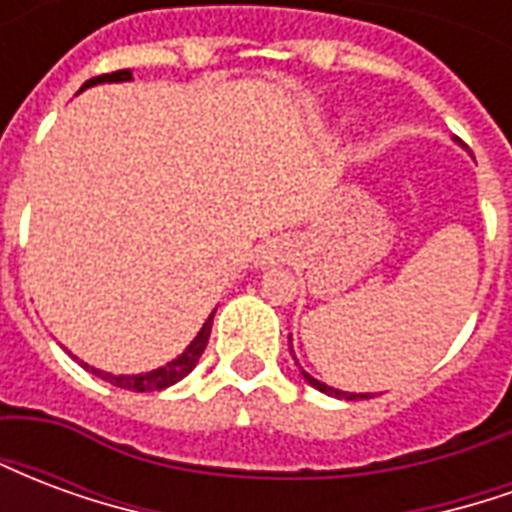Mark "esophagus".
Wrapping results in <instances>:
<instances>
[{
  "mask_svg": "<svg viewBox=\"0 0 512 512\" xmlns=\"http://www.w3.org/2000/svg\"><path fill=\"white\" fill-rule=\"evenodd\" d=\"M288 260V244L282 238H271L263 246H257L255 266L257 268H274Z\"/></svg>",
  "mask_w": 512,
  "mask_h": 512,
  "instance_id": "34e87169",
  "label": "esophagus"
}]
</instances>
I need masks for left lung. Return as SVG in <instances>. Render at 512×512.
<instances>
[{
  "mask_svg": "<svg viewBox=\"0 0 512 512\" xmlns=\"http://www.w3.org/2000/svg\"><path fill=\"white\" fill-rule=\"evenodd\" d=\"M290 354H293V348H290ZM293 359H296V356H293ZM296 365H299V359H296ZM299 370H301V367H299ZM301 376H304V381H307V384H310V386H315V389H321L323 395L345 397V400H359V397H370V395H354V392H340V389H334V386L323 384V381H318V378H312L310 373H304V370H301Z\"/></svg>",
  "mask_w": 512,
  "mask_h": 512,
  "instance_id": "1",
  "label": "left lung"
}]
</instances>
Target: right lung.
Listing matches in <instances>:
<instances>
[{"instance_id":"add662e5","label":"right lung","mask_w":512,"mask_h":512,"mask_svg":"<svg viewBox=\"0 0 512 512\" xmlns=\"http://www.w3.org/2000/svg\"><path fill=\"white\" fill-rule=\"evenodd\" d=\"M104 82H131V71H115V73H104V76H95L90 82L82 84V90L87 87H95V84H104ZM79 90V93H82ZM211 323H213V312L208 315V321L202 323V329L197 332V337L191 340L189 348L178 356V359H172L164 367H158V370H150V373H139V376H112V373H104V370H98V367H90L87 362H82L84 370H90L93 376L104 378L112 386H120V389H131V392H156V389H167V386L178 384L180 378H186L197 367L200 362L202 351H205V345H208V337H211Z\"/></svg>"}]
</instances>
